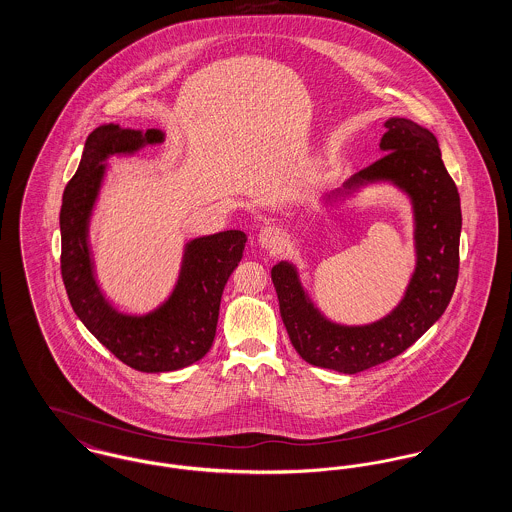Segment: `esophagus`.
I'll return each instance as SVG.
<instances>
[{
  "label": "esophagus",
  "mask_w": 512,
  "mask_h": 512,
  "mask_svg": "<svg viewBox=\"0 0 512 512\" xmlns=\"http://www.w3.org/2000/svg\"><path fill=\"white\" fill-rule=\"evenodd\" d=\"M257 242L267 251H278L284 245V232L278 226H265L261 228Z\"/></svg>",
  "instance_id": "1"
}]
</instances>
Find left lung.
Segmentation results:
<instances>
[{"mask_svg": "<svg viewBox=\"0 0 512 512\" xmlns=\"http://www.w3.org/2000/svg\"><path fill=\"white\" fill-rule=\"evenodd\" d=\"M382 155L357 172L345 188L390 180L411 195L416 270L393 313L368 326H340L322 317L303 292L290 263L270 270L280 315L295 351L311 365L355 374L382 365L411 347L447 309L459 278L461 199L441 161L436 136L420 124L386 122Z\"/></svg>", "mask_w": 512, "mask_h": 512, "instance_id": "8db88e82", "label": "left lung"}]
</instances>
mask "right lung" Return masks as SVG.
I'll list each match as a JSON object with an SVG mask.
<instances>
[{
  "label": "right lung",
  "mask_w": 512,
  "mask_h": 512,
  "mask_svg": "<svg viewBox=\"0 0 512 512\" xmlns=\"http://www.w3.org/2000/svg\"><path fill=\"white\" fill-rule=\"evenodd\" d=\"M161 142L163 132L155 128H96L65 188L59 215L61 274L76 317L119 361L140 372H171L207 355L217 332L222 290L242 261L247 242L240 230L192 240L169 301L146 317L121 315L103 299L88 249V220L105 174L103 161Z\"/></svg>",
  "instance_id": "1"
}]
</instances>
